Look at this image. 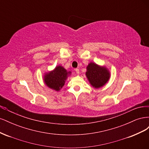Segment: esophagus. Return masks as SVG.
Wrapping results in <instances>:
<instances>
[{
    "label": "esophagus",
    "instance_id": "1",
    "mask_svg": "<svg viewBox=\"0 0 149 149\" xmlns=\"http://www.w3.org/2000/svg\"><path fill=\"white\" fill-rule=\"evenodd\" d=\"M75 71H76V74H79V69H78V68L75 69Z\"/></svg>",
    "mask_w": 149,
    "mask_h": 149
}]
</instances>
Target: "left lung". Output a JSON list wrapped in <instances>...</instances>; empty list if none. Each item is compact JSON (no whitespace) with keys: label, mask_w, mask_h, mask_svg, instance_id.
Returning <instances> with one entry per match:
<instances>
[{"label":"left lung","mask_w":149,"mask_h":149,"mask_svg":"<svg viewBox=\"0 0 149 149\" xmlns=\"http://www.w3.org/2000/svg\"><path fill=\"white\" fill-rule=\"evenodd\" d=\"M86 76L90 84L93 88L98 89L102 87L108 82L111 74L106 66L98 65L91 62L86 67Z\"/></svg>","instance_id":"1"}]
</instances>
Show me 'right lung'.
I'll return each mask as SVG.
<instances>
[{
  "label": "right lung",
  "instance_id": "add662e5",
  "mask_svg": "<svg viewBox=\"0 0 149 149\" xmlns=\"http://www.w3.org/2000/svg\"><path fill=\"white\" fill-rule=\"evenodd\" d=\"M71 74L70 71H68L62 66L58 65L53 70L45 74L43 81L49 88L59 91L65 85L66 80Z\"/></svg>",
  "mask_w": 149,
  "mask_h": 149
}]
</instances>
